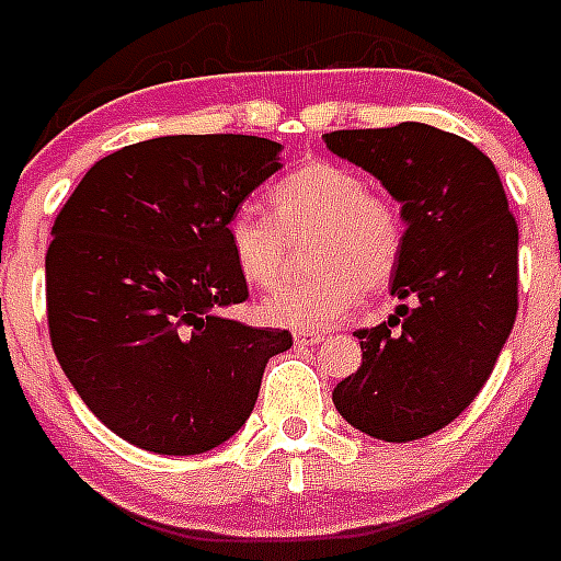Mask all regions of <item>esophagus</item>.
Listing matches in <instances>:
<instances>
[{
    "label": "esophagus",
    "mask_w": 561,
    "mask_h": 561,
    "mask_svg": "<svg viewBox=\"0 0 561 561\" xmlns=\"http://www.w3.org/2000/svg\"><path fill=\"white\" fill-rule=\"evenodd\" d=\"M293 339H295V344H298V347H312V344L321 342L324 335L316 333V330H295Z\"/></svg>",
    "instance_id": "esophagus-1"
}]
</instances>
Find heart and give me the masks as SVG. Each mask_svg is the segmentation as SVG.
<instances>
[{
    "label": "heart",
    "mask_w": 561,
    "mask_h": 561,
    "mask_svg": "<svg viewBox=\"0 0 561 561\" xmlns=\"http://www.w3.org/2000/svg\"><path fill=\"white\" fill-rule=\"evenodd\" d=\"M272 219L252 208L231 214L226 243L245 284H277L289 263V240L309 237L307 277L289 280L260 304L266 321L295 330L330 327L365 289H382L402 257L400 208L367 191L356 170L307 161L268 191Z\"/></svg>",
    "instance_id": "heart-1"
}]
</instances>
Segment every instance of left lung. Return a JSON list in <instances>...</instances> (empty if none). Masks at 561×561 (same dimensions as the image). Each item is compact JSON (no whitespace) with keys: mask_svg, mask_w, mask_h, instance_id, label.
<instances>
[{"mask_svg":"<svg viewBox=\"0 0 561 561\" xmlns=\"http://www.w3.org/2000/svg\"><path fill=\"white\" fill-rule=\"evenodd\" d=\"M324 145L379 179L405 222L391 280L402 304L385 324L358 330L362 367L335 385L333 402L376 440H420L458 420L507 344L518 226L490 156L455 133L405 121L327 133Z\"/></svg>","mask_w":561,"mask_h":561,"instance_id":"obj_1","label":"left lung"}]
</instances>
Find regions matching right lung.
<instances>
[{"label":"right lung","mask_w":561,"mask_h":561,"mask_svg":"<svg viewBox=\"0 0 561 561\" xmlns=\"http://www.w3.org/2000/svg\"><path fill=\"white\" fill-rule=\"evenodd\" d=\"M257 136H161L95 161L54 219L48 333L80 400L121 440L203 455L252 414L289 330L222 316L249 298L226 243L280 164Z\"/></svg>","instance_id":"1"}]
</instances>
